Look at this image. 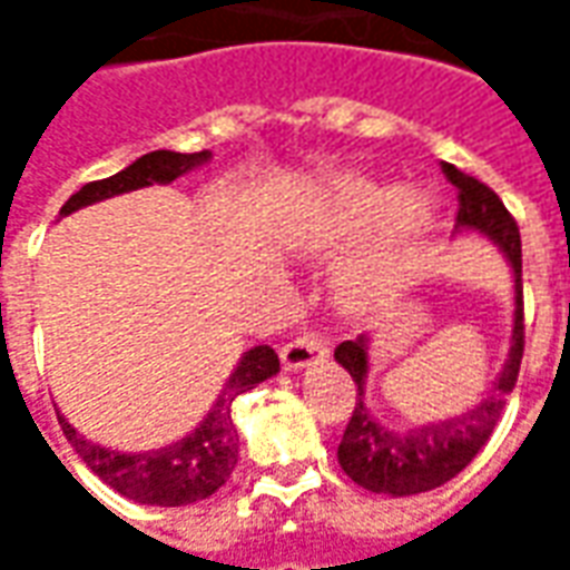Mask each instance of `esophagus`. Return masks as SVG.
Returning a JSON list of instances; mask_svg holds the SVG:
<instances>
[{"label": "esophagus", "mask_w": 570, "mask_h": 570, "mask_svg": "<svg viewBox=\"0 0 570 570\" xmlns=\"http://www.w3.org/2000/svg\"><path fill=\"white\" fill-rule=\"evenodd\" d=\"M326 354H330L326 338L317 333H298L293 342L281 347V360H284L286 370H305L311 363H321Z\"/></svg>", "instance_id": "obj_1"}]
</instances>
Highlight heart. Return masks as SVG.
Instances as JSON below:
<instances>
[{
	"instance_id": "heart-1",
	"label": "heart",
	"mask_w": 570,
	"mask_h": 570,
	"mask_svg": "<svg viewBox=\"0 0 570 570\" xmlns=\"http://www.w3.org/2000/svg\"><path fill=\"white\" fill-rule=\"evenodd\" d=\"M400 219V240L387 244L382 253H375L354 272L357 293H370L384 281H391L396 268L403 265L406 240L419 235L430 223L428 200H412L406 188L400 186H372V183H347L335 200L330 216V235L333 237H360L370 235L375 228H384Z\"/></svg>"
}]
</instances>
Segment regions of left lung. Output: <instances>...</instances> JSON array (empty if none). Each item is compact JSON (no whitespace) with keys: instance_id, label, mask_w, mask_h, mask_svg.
Returning a JSON list of instances; mask_svg holds the SVG:
<instances>
[{"instance_id":"8db88e82","label":"left lung","mask_w":570,"mask_h":570,"mask_svg":"<svg viewBox=\"0 0 570 570\" xmlns=\"http://www.w3.org/2000/svg\"><path fill=\"white\" fill-rule=\"evenodd\" d=\"M442 174L458 191V216L454 228H479L494 237L507 259L513 265L515 277V323L513 347L507 370L482 403L461 419L436 421L428 428L391 430L372 419L370 406L363 403V379L370 372L366 357V335L354 342H342L335 347V360L351 372L357 382V403L347 421L345 436L338 445V464L347 476L375 494H419L445 485L464 470L479 449L489 442L494 424L501 421L507 406V394L515 387L522 354H525V298H522V240L513 213L503 207V200L476 176L458 170L454 164H442Z\"/></svg>"}]
</instances>
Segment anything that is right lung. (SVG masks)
<instances>
[{"label": "right lung", "mask_w": 570, "mask_h": 570, "mask_svg": "<svg viewBox=\"0 0 570 570\" xmlns=\"http://www.w3.org/2000/svg\"><path fill=\"white\" fill-rule=\"evenodd\" d=\"M210 158V151H149L137 161L125 167L121 174L94 179L72 195L60 207V216H69L79 207L97 204V200L112 198L121 191L151 186V183H170L176 176H183L191 167H198ZM281 370V360L274 354V347L259 345L249 347L240 366L232 372V379L225 384V391L210 409V415L204 419L195 433H188L186 440L174 442L167 449L146 454H118L100 445H91L76 433L63 415H57L60 428L67 433V440L76 445L81 461L91 466L106 485H112L118 494H125L137 503H155V507H183L195 503L200 498H210L213 491L225 485V479H232V470L237 464V428L232 421V403L237 396L253 391L256 384L272 379Z\"/></svg>", "instance_id": "obj_1"}]
</instances>
